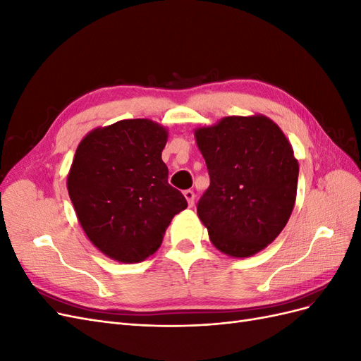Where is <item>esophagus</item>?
I'll use <instances>...</instances> for the list:
<instances>
[{
	"label": "esophagus",
	"mask_w": 361,
	"mask_h": 361,
	"mask_svg": "<svg viewBox=\"0 0 361 361\" xmlns=\"http://www.w3.org/2000/svg\"><path fill=\"white\" fill-rule=\"evenodd\" d=\"M183 195H185V199H187V202H188V206H192L194 204V199H195L194 191L192 190H187V191H183Z\"/></svg>",
	"instance_id": "esophagus-1"
}]
</instances>
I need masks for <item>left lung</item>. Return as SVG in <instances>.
I'll return each instance as SVG.
<instances>
[{
  "mask_svg": "<svg viewBox=\"0 0 361 361\" xmlns=\"http://www.w3.org/2000/svg\"><path fill=\"white\" fill-rule=\"evenodd\" d=\"M194 135L211 179L197 203L211 243L232 257L259 253L285 228L297 197L290 143L262 114L224 117Z\"/></svg>",
  "mask_w": 361,
  "mask_h": 361,
  "instance_id": "1",
  "label": "left lung"
}]
</instances>
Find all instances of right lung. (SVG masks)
<instances>
[{
  "label": "right lung",
  "instance_id": "1",
  "mask_svg": "<svg viewBox=\"0 0 361 361\" xmlns=\"http://www.w3.org/2000/svg\"><path fill=\"white\" fill-rule=\"evenodd\" d=\"M167 129L147 118L120 120L87 134L71 166L68 191L92 244L135 264L159 248L173 216L188 206L169 183L161 158Z\"/></svg>",
  "mask_w": 361,
  "mask_h": 361
}]
</instances>
